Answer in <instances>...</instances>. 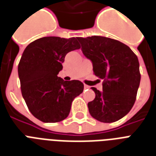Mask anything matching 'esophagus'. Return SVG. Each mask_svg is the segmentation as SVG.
<instances>
[{
  "mask_svg": "<svg viewBox=\"0 0 156 156\" xmlns=\"http://www.w3.org/2000/svg\"><path fill=\"white\" fill-rule=\"evenodd\" d=\"M84 88H85V89H89V88H90V87L87 85H84Z\"/></svg>",
  "mask_w": 156,
  "mask_h": 156,
  "instance_id": "1",
  "label": "esophagus"
}]
</instances>
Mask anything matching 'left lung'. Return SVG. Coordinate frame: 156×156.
Returning <instances> with one entry per match:
<instances>
[{
  "label": "left lung",
  "instance_id": "left-lung-1",
  "mask_svg": "<svg viewBox=\"0 0 156 156\" xmlns=\"http://www.w3.org/2000/svg\"><path fill=\"white\" fill-rule=\"evenodd\" d=\"M78 40L84 56L92 62L95 75L104 80L102 91L91 87L95 98L88 103L89 112L104 123L118 121L135 102L141 80L138 57L127 45L113 39L91 36Z\"/></svg>",
  "mask_w": 156,
  "mask_h": 156
}]
</instances>
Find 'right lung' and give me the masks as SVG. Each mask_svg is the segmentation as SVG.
Returning a JSON list of instances; mask_svg holds the SVG:
<instances>
[{
    "instance_id": "1",
    "label": "right lung",
    "mask_w": 156,
    "mask_h": 156,
    "mask_svg": "<svg viewBox=\"0 0 156 156\" xmlns=\"http://www.w3.org/2000/svg\"><path fill=\"white\" fill-rule=\"evenodd\" d=\"M78 38L48 36L26 48L18 64L23 97L33 116L46 123L68 116L73 99L83 91L78 80L64 81L57 76L68 52L80 48Z\"/></svg>"
}]
</instances>
